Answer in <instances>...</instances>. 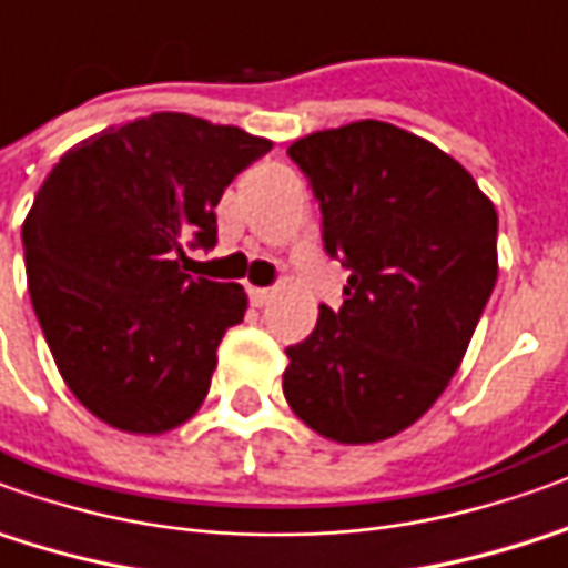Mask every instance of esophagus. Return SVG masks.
I'll return each instance as SVG.
<instances>
[{"label":"esophagus","mask_w":568,"mask_h":568,"mask_svg":"<svg viewBox=\"0 0 568 568\" xmlns=\"http://www.w3.org/2000/svg\"><path fill=\"white\" fill-rule=\"evenodd\" d=\"M246 293H250V303L253 306H265L272 300V287H246Z\"/></svg>","instance_id":"esophagus-1"}]
</instances>
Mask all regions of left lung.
<instances>
[{"instance_id":"8db88e82","label":"left lung","mask_w":568,"mask_h":568,"mask_svg":"<svg viewBox=\"0 0 568 568\" xmlns=\"http://www.w3.org/2000/svg\"><path fill=\"white\" fill-rule=\"evenodd\" d=\"M287 154L349 284L343 306H322L287 349L284 396L324 439H389L460 367L498 281V213L455 158L393 123L312 132Z\"/></svg>"}]
</instances>
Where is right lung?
I'll return each mask as SVG.
<instances>
[{"mask_svg": "<svg viewBox=\"0 0 568 568\" xmlns=\"http://www.w3.org/2000/svg\"><path fill=\"white\" fill-rule=\"evenodd\" d=\"M268 139L187 113L104 129L58 160L23 219L27 287L54 365L98 420L160 436L210 393L241 284L185 275L216 203Z\"/></svg>", "mask_w": 568, "mask_h": 568, "instance_id": "obj_1", "label": "right lung"}]
</instances>
